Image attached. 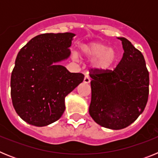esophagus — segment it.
<instances>
[{"instance_id":"obj_1","label":"esophagus","mask_w":158,"mask_h":158,"mask_svg":"<svg viewBox=\"0 0 158 158\" xmlns=\"http://www.w3.org/2000/svg\"><path fill=\"white\" fill-rule=\"evenodd\" d=\"M90 82V78H89V76H85V78H84V83L89 84Z\"/></svg>"}]
</instances>
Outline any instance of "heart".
Masks as SVG:
<instances>
[{
	"label": "heart",
	"mask_w": 158,
	"mask_h": 158,
	"mask_svg": "<svg viewBox=\"0 0 158 158\" xmlns=\"http://www.w3.org/2000/svg\"><path fill=\"white\" fill-rule=\"evenodd\" d=\"M79 53L84 58L92 59V67L97 71L109 69L116 59L115 50L100 42L82 43L79 47ZM73 57L75 59L79 58L76 52L73 54Z\"/></svg>",
	"instance_id": "b5f03b06"
}]
</instances>
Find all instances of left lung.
<instances>
[{"label":"left lung","mask_w":158,"mask_h":158,"mask_svg":"<svg viewBox=\"0 0 158 158\" xmlns=\"http://www.w3.org/2000/svg\"><path fill=\"white\" fill-rule=\"evenodd\" d=\"M124 53L114 70L91 69L89 115L97 124L111 130L127 127L144 111L149 96V72L144 57L126 38Z\"/></svg>","instance_id":"8db88e82"}]
</instances>
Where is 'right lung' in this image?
Masks as SVG:
<instances>
[{
    "label": "right lung",
    "instance_id": "1",
    "mask_svg": "<svg viewBox=\"0 0 158 158\" xmlns=\"http://www.w3.org/2000/svg\"><path fill=\"white\" fill-rule=\"evenodd\" d=\"M71 32L46 33L30 40L18 53L11 76L13 107L28 124L44 127L61 118L65 98L84 80L59 62L70 56Z\"/></svg>",
    "mask_w": 158,
    "mask_h": 158
}]
</instances>
